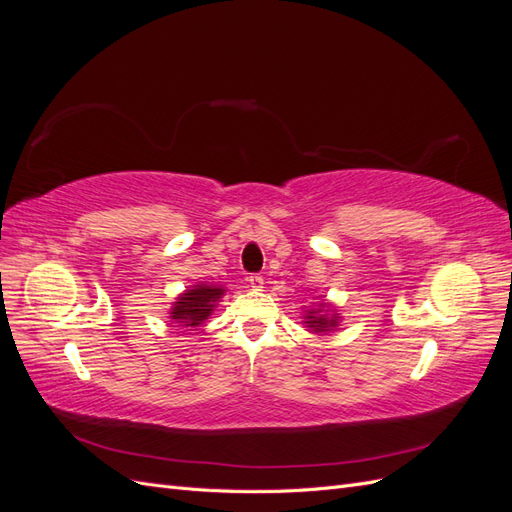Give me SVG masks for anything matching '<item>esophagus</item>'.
<instances>
[{
	"mask_svg": "<svg viewBox=\"0 0 512 512\" xmlns=\"http://www.w3.org/2000/svg\"><path fill=\"white\" fill-rule=\"evenodd\" d=\"M247 286L258 292V290L265 288V280H262L260 275H250V277H247Z\"/></svg>",
	"mask_w": 512,
	"mask_h": 512,
	"instance_id": "34e87169",
	"label": "esophagus"
}]
</instances>
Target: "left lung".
<instances>
[{"instance_id": "obj_1", "label": "left lung", "mask_w": 512, "mask_h": 512, "mask_svg": "<svg viewBox=\"0 0 512 512\" xmlns=\"http://www.w3.org/2000/svg\"><path fill=\"white\" fill-rule=\"evenodd\" d=\"M342 316L337 314V309L329 301H318L314 307H305L303 312V324L309 333H331L339 327Z\"/></svg>"}]
</instances>
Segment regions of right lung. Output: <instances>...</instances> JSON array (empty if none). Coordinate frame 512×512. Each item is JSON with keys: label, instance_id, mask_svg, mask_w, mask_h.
Returning a JSON list of instances; mask_svg holds the SVG:
<instances>
[{"label": "right lung", "instance_id": "1", "mask_svg": "<svg viewBox=\"0 0 512 512\" xmlns=\"http://www.w3.org/2000/svg\"><path fill=\"white\" fill-rule=\"evenodd\" d=\"M224 294H226V288L218 284L198 282L194 286H188V290H183L175 299L173 307H170L168 312L170 314L168 318L177 322L179 327L196 329L213 314V309L218 307Z\"/></svg>", "mask_w": 512, "mask_h": 512}]
</instances>
